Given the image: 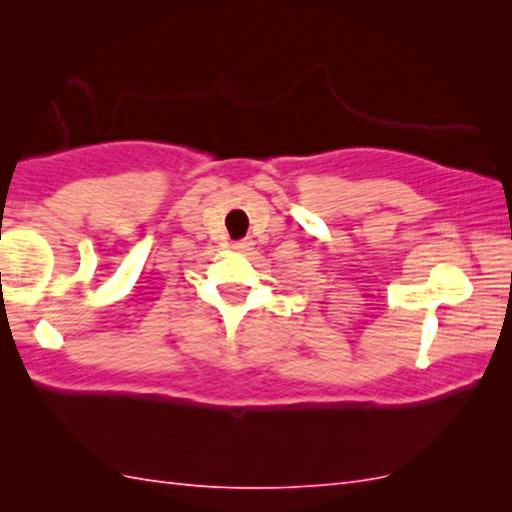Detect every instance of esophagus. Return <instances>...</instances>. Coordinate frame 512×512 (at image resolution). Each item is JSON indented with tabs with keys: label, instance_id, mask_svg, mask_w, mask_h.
Masks as SVG:
<instances>
[{
	"label": "esophagus",
	"instance_id": "obj_1",
	"mask_svg": "<svg viewBox=\"0 0 512 512\" xmlns=\"http://www.w3.org/2000/svg\"><path fill=\"white\" fill-rule=\"evenodd\" d=\"M252 240L250 238H243V240H236V243H233V248L236 250H240V252H248V250H252Z\"/></svg>",
	"mask_w": 512,
	"mask_h": 512
}]
</instances>
